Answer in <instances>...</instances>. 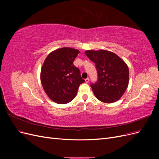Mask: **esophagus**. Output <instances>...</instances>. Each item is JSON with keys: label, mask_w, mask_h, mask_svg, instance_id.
Returning a JSON list of instances; mask_svg holds the SVG:
<instances>
[{"label": "esophagus", "mask_w": 159, "mask_h": 159, "mask_svg": "<svg viewBox=\"0 0 159 159\" xmlns=\"http://www.w3.org/2000/svg\"><path fill=\"white\" fill-rule=\"evenodd\" d=\"M85 83H88L89 81V78H86V79L85 80Z\"/></svg>", "instance_id": "1"}]
</instances>
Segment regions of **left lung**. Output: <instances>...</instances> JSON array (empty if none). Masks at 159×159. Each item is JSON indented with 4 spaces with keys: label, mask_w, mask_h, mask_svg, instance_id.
<instances>
[{
    "label": "left lung",
    "mask_w": 159,
    "mask_h": 159,
    "mask_svg": "<svg viewBox=\"0 0 159 159\" xmlns=\"http://www.w3.org/2000/svg\"><path fill=\"white\" fill-rule=\"evenodd\" d=\"M85 54L95 64L98 71L97 83L91 84L96 98L106 103L117 102L128 87L129 71L127 64L108 50H86Z\"/></svg>",
    "instance_id": "1"
}]
</instances>
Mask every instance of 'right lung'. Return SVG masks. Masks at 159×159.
Returning <instances> with one entry per match:
<instances>
[{"mask_svg": "<svg viewBox=\"0 0 159 159\" xmlns=\"http://www.w3.org/2000/svg\"><path fill=\"white\" fill-rule=\"evenodd\" d=\"M79 53L71 48H61L50 52L45 59L40 72L41 84L53 102L59 104L70 102L80 85L85 82L80 70L73 64Z\"/></svg>", "mask_w": 159, "mask_h": 159, "instance_id": "add662e5", "label": "right lung"}]
</instances>
